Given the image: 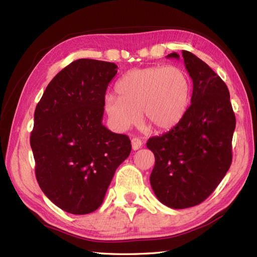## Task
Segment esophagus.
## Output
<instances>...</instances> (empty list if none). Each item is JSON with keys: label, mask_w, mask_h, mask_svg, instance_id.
<instances>
[{"label": "esophagus", "mask_w": 257, "mask_h": 257, "mask_svg": "<svg viewBox=\"0 0 257 257\" xmlns=\"http://www.w3.org/2000/svg\"><path fill=\"white\" fill-rule=\"evenodd\" d=\"M132 146L134 150H138L141 148V146H143V141H141V139L139 138H134L132 140Z\"/></svg>", "instance_id": "1"}]
</instances>
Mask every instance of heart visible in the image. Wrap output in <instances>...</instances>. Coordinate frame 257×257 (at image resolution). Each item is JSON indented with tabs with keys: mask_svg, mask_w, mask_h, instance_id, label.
<instances>
[{
	"mask_svg": "<svg viewBox=\"0 0 257 257\" xmlns=\"http://www.w3.org/2000/svg\"><path fill=\"white\" fill-rule=\"evenodd\" d=\"M118 95L105 97V111L119 130L145 122L157 132L176 127L188 111L192 85L189 75L176 66L135 68L116 84Z\"/></svg>",
	"mask_w": 257,
	"mask_h": 257,
	"instance_id": "b5f03b06",
	"label": "heart"
}]
</instances>
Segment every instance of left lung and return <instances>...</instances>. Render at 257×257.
<instances>
[{
    "label": "left lung",
    "mask_w": 257,
    "mask_h": 257,
    "mask_svg": "<svg viewBox=\"0 0 257 257\" xmlns=\"http://www.w3.org/2000/svg\"><path fill=\"white\" fill-rule=\"evenodd\" d=\"M182 57L193 81L191 106L176 127L147 143L156 159L151 188L171 209L200 204L220 184L232 163L236 123L224 81L192 53L182 51Z\"/></svg>",
    "instance_id": "8db88e82"
}]
</instances>
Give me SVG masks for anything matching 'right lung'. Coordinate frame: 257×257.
I'll list each match as a JSON object with an SVG mask.
<instances>
[{"label": "right lung", "instance_id": "1", "mask_svg": "<svg viewBox=\"0 0 257 257\" xmlns=\"http://www.w3.org/2000/svg\"><path fill=\"white\" fill-rule=\"evenodd\" d=\"M117 68L77 59L52 79L35 109L31 148L38 185L72 214L101 205L116 169L132 151L128 136L102 124L106 90Z\"/></svg>", "mask_w": 257, "mask_h": 257}]
</instances>
